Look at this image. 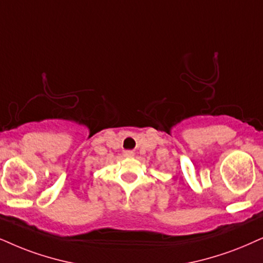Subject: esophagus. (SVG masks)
Here are the masks:
<instances>
[{"mask_svg": "<svg viewBox=\"0 0 263 263\" xmlns=\"http://www.w3.org/2000/svg\"><path fill=\"white\" fill-rule=\"evenodd\" d=\"M124 155L127 156V158H131V156L135 155V153L132 152V151H126V152L124 153Z\"/></svg>", "mask_w": 263, "mask_h": 263, "instance_id": "34e87169", "label": "esophagus"}]
</instances>
